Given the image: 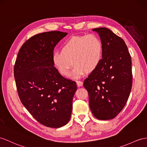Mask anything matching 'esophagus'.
I'll return each mask as SVG.
<instances>
[{"mask_svg": "<svg viewBox=\"0 0 147 147\" xmlns=\"http://www.w3.org/2000/svg\"><path fill=\"white\" fill-rule=\"evenodd\" d=\"M77 84L78 87H81V86L83 85V82L80 80H77Z\"/></svg>", "mask_w": 147, "mask_h": 147, "instance_id": "34e87169", "label": "esophagus"}]
</instances>
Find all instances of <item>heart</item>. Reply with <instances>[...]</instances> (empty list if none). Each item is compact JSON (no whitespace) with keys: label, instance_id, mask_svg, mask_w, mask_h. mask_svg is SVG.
I'll return each instance as SVG.
<instances>
[{"label":"heart","instance_id":"b5f03b06","mask_svg":"<svg viewBox=\"0 0 147 147\" xmlns=\"http://www.w3.org/2000/svg\"><path fill=\"white\" fill-rule=\"evenodd\" d=\"M103 58V44L98 36L90 34L76 35L64 43L62 51H57L52 55V62L60 74L68 76L71 68L76 77L84 76L92 71L100 64Z\"/></svg>","mask_w":147,"mask_h":147}]
</instances>
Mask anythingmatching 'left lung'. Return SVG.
<instances>
[{"label": "left lung", "instance_id": "obj_1", "mask_svg": "<svg viewBox=\"0 0 147 147\" xmlns=\"http://www.w3.org/2000/svg\"><path fill=\"white\" fill-rule=\"evenodd\" d=\"M103 44V58L99 66L84 82L89 105L95 118H115L123 109L132 86L131 56L121 37L105 27L93 29Z\"/></svg>", "mask_w": 147, "mask_h": 147}]
</instances>
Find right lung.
I'll use <instances>...</instances> for the list:
<instances>
[{"instance_id": "1", "label": "right lung", "mask_w": 147, "mask_h": 147, "mask_svg": "<svg viewBox=\"0 0 147 147\" xmlns=\"http://www.w3.org/2000/svg\"><path fill=\"white\" fill-rule=\"evenodd\" d=\"M67 33L51 31L36 34L21 47L13 75L21 102L44 126L59 128L71 117L76 82L64 78L53 66L54 47Z\"/></svg>"}]
</instances>
